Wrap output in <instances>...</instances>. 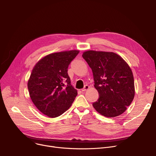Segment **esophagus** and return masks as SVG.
Instances as JSON below:
<instances>
[{
  "label": "esophagus",
  "mask_w": 156,
  "mask_h": 156,
  "mask_svg": "<svg viewBox=\"0 0 156 156\" xmlns=\"http://www.w3.org/2000/svg\"><path fill=\"white\" fill-rule=\"evenodd\" d=\"M89 89V86H88V85H86L85 86H84V87H83L82 89V91H86V90H87V89Z\"/></svg>",
  "instance_id": "1"
}]
</instances>
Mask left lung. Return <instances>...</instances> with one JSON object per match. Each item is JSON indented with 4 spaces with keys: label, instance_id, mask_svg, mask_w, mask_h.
<instances>
[{
    "label": "left lung",
    "instance_id": "obj_1",
    "mask_svg": "<svg viewBox=\"0 0 156 156\" xmlns=\"http://www.w3.org/2000/svg\"><path fill=\"white\" fill-rule=\"evenodd\" d=\"M82 57L92 70L94 87L99 94L92 104L94 109L107 117L122 114L135 94L134 77L128 64L114 52L89 51Z\"/></svg>",
    "mask_w": 156,
    "mask_h": 156
}]
</instances>
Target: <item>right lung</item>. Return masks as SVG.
Masks as SVG:
<instances>
[{"instance_id": "add662e5", "label": "right lung", "mask_w": 156, "mask_h": 156, "mask_svg": "<svg viewBox=\"0 0 156 156\" xmlns=\"http://www.w3.org/2000/svg\"><path fill=\"white\" fill-rule=\"evenodd\" d=\"M79 51L51 54L32 69L27 87L35 107L44 114L56 117L65 112L74 102L77 91L71 85L67 70Z\"/></svg>"}]
</instances>
